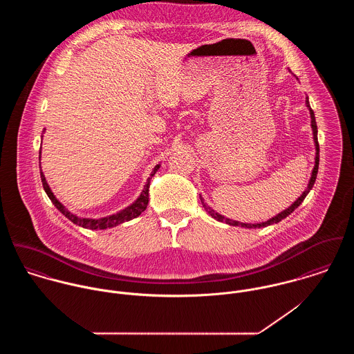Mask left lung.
<instances>
[{
  "mask_svg": "<svg viewBox=\"0 0 354 354\" xmlns=\"http://www.w3.org/2000/svg\"><path fill=\"white\" fill-rule=\"evenodd\" d=\"M305 104H306V107H308V110H309V114H310V128H312V135H313V143H315V166H313V169H312V173H310V178H309V181H308V185H306V188H305V191H304L303 194H301V196L297 199V201H295V202L292 203V205H289L288 208H285L283 211H281L279 214H277L275 216H272V218H270L268 221H266V222H260V223H245V222H239V221H233V219H230V218H226L225 215H222V214H219V212H216L215 209H212L207 203L204 202V199H203L202 196H201V201H202L203 207H204V209L207 211V214H209L214 219H216V221H219V222H225V223H227V225H230V226H241V227H247V229H256V227H266V226H268V225H274V223H278V222H281L282 219H285L286 216H289L301 203L304 202V199L306 198V195L309 194V191L313 188V184H315V180H316V176H317V169H319V143H317V127H316V121H315V113H313V110L310 109V104H309V100H308V97L305 98Z\"/></svg>",
  "mask_w": 354,
  "mask_h": 354,
  "instance_id": "1",
  "label": "left lung"
}]
</instances>
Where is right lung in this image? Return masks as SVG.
Returning a JSON list of instances; mask_svg holds the SVG:
<instances>
[{"instance_id": "1", "label": "right lung", "mask_w": 354, "mask_h": 354, "mask_svg": "<svg viewBox=\"0 0 354 354\" xmlns=\"http://www.w3.org/2000/svg\"><path fill=\"white\" fill-rule=\"evenodd\" d=\"M45 132V131H44ZM41 153V152H39ZM39 159H41V155H39ZM160 167V165H156L153 169H152L151 174L150 177L147 178V183L143 188V191L140 192L139 198L129 204L128 207H125L124 209L115 212V214H111V215H106V216H102V218H83V216H79L73 212H71L62 203L59 202L54 194L51 192L50 187L46 181V177L42 171V167L39 165V169H41V178H42V184H44V189L46 192V195L49 196L53 204L55 205V208L58 211H61L62 215H65L71 222H73L75 225H79L84 229H90V230H106V229H111V227H115L121 223H125L128 221H132L133 218H138L147 207L149 204V189H150V184H151V178L155 176V173L158 171V169Z\"/></svg>"}]
</instances>
